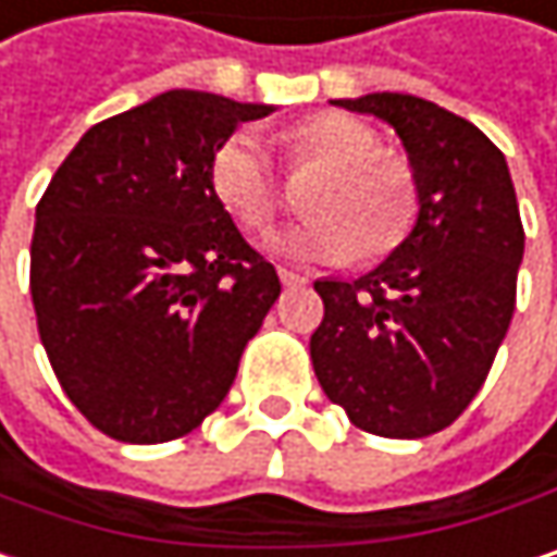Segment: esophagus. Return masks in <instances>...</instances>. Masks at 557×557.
Returning <instances> with one entry per match:
<instances>
[{"instance_id":"1","label":"esophagus","mask_w":557,"mask_h":557,"mask_svg":"<svg viewBox=\"0 0 557 557\" xmlns=\"http://www.w3.org/2000/svg\"><path fill=\"white\" fill-rule=\"evenodd\" d=\"M278 278H282V285H308V275H301L295 269H278Z\"/></svg>"}]
</instances>
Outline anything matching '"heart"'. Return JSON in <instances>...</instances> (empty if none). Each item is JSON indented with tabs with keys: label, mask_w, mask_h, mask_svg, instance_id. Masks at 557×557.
<instances>
[{
	"label": "heart",
	"mask_w": 557,
	"mask_h": 557,
	"mask_svg": "<svg viewBox=\"0 0 557 557\" xmlns=\"http://www.w3.org/2000/svg\"><path fill=\"white\" fill-rule=\"evenodd\" d=\"M295 170L323 166L308 188V221L275 234L272 252L295 262H346L352 256L379 259L407 237L417 218V175L400 157L382 150L372 127L346 114H317L288 137ZM208 182L218 205L246 234H262L282 188L262 137L252 127L231 131L211 153Z\"/></svg>",
	"instance_id": "1"
}]
</instances>
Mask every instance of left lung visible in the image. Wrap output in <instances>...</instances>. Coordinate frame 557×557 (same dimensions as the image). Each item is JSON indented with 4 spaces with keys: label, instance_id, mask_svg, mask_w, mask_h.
<instances>
[{
    "label": "left lung",
    "instance_id": "8db88e82",
    "mask_svg": "<svg viewBox=\"0 0 557 557\" xmlns=\"http://www.w3.org/2000/svg\"><path fill=\"white\" fill-rule=\"evenodd\" d=\"M333 104L397 131L420 214L369 275L313 282L323 298L313 372L359 430L433 436L481 391L513 320L525 244L513 178L471 121L426 99L372 92Z\"/></svg>",
    "mask_w": 557,
    "mask_h": 557
}]
</instances>
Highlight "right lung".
Wrapping results in <instances>:
<instances>
[{"label": "right lung", "mask_w": 557, "mask_h": 557, "mask_svg": "<svg viewBox=\"0 0 557 557\" xmlns=\"http://www.w3.org/2000/svg\"><path fill=\"white\" fill-rule=\"evenodd\" d=\"M272 104L173 89L83 134L35 211L32 301L53 375L117 443H170L221 407L282 285L208 166Z\"/></svg>", "instance_id": "right-lung-1"}]
</instances>
